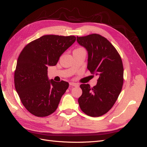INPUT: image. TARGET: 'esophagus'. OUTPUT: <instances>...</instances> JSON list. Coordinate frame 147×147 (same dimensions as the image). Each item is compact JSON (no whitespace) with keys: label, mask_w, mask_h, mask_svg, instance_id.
I'll use <instances>...</instances> for the list:
<instances>
[{"label":"esophagus","mask_w":147,"mask_h":147,"mask_svg":"<svg viewBox=\"0 0 147 147\" xmlns=\"http://www.w3.org/2000/svg\"><path fill=\"white\" fill-rule=\"evenodd\" d=\"M69 85L71 86H78V84L76 83H74V82H70Z\"/></svg>","instance_id":"1"}]
</instances>
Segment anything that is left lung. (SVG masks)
I'll list each match as a JSON object with an SVG mask.
<instances>
[{
  "label": "left lung",
  "mask_w": 147,
  "mask_h": 147,
  "mask_svg": "<svg viewBox=\"0 0 147 147\" xmlns=\"http://www.w3.org/2000/svg\"><path fill=\"white\" fill-rule=\"evenodd\" d=\"M88 51V69L99 76L96 86L81 84L78 99L81 110L92 117L103 115L117 100L123 84V66L120 54L109 40L98 34L77 36Z\"/></svg>",
  "instance_id": "left-lung-1"
}]
</instances>
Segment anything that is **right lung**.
<instances>
[{"label":"right lung","instance_id":"obj_1","mask_svg":"<svg viewBox=\"0 0 147 147\" xmlns=\"http://www.w3.org/2000/svg\"><path fill=\"white\" fill-rule=\"evenodd\" d=\"M75 40L74 36L45 35L27 44L20 52L14 72L15 88L26 110L36 117L53 113L69 87L67 82L48 80L47 66H55Z\"/></svg>","mask_w":147,"mask_h":147}]
</instances>
